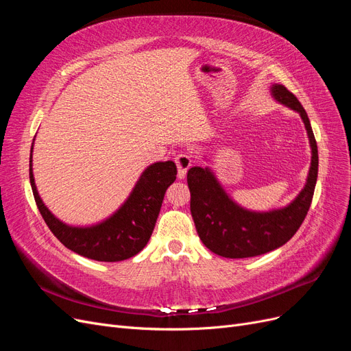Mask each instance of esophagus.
Masks as SVG:
<instances>
[{
  "label": "esophagus",
  "mask_w": 351,
  "mask_h": 351,
  "mask_svg": "<svg viewBox=\"0 0 351 351\" xmlns=\"http://www.w3.org/2000/svg\"><path fill=\"white\" fill-rule=\"evenodd\" d=\"M176 164H177V169H178V178H184L187 169L192 165V158L187 154H178L176 156Z\"/></svg>",
  "instance_id": "34e87169"
}]
</instances>
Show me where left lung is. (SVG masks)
Wrapping results in <instances>:
<instances>
[{
    "mask_svg": "<svg viewBox=\"0 0 351 351\" xmlns=\"http://www.w3.org/2000/svg\"><path fill=\"white\" fill-rule=\"evenodd\" d=\"M271 92L280 104L302 117L312 147L309 176L302 192L290 205L269 212H253L232 202L208 167L190 168L187 173L190 212L199 239L219 256L230 259L253 258L278 249L300 228L312 204L319 161L309 117L299 99L282 84H272Z\"/></svg>",
    "mask_w": 351,
    "mask_h": 351,
    "instance_id": "8db88e82",
    "label": "left lung"
}]
</instances>
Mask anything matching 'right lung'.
Wrapping results in <instances>:
<instances>
[{"label": "right lung", "mask_w": 351, "mask_h": 351, "mask_svg": "<svg viewBox=\"0 0 351 351\" xmlns=\"http://www.w3.org/2000/svg\"><path fill=\"white\" fill-rule=\"evenodd\" d=\"M176 176L177 167L173 161L155 162L142 173L130 196L115 214L92 227H71L52 215L42 202L32 169V155L29 161L32 192L52 234L74 253L99 262L129 259L146 246L161 210L164 195L174 183Z\"/></svg>", "instance_id": "obj_1"}]
</instances>
